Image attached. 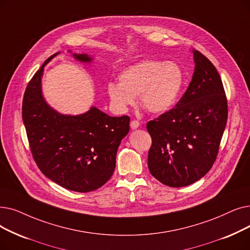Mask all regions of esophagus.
Listing matches in <instances>:
<instances>
[{"label":"esophagus","mask_w":250,"mask_h":250,"mask_svg":"<svg viewBox=\"0 0 250 250\" xmlns=\"http://www.w3.org/2000/svg\"><path fill=\"white\" fill-rule=\"evenodd\" d=\"M139 126H140L139 122H137V121H132V122H131V127H132V129H137Z\"/></svg>","instance_id":"obj_1"}]
</instances>
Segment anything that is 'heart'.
I'll return each instance as SVG.
<instances>
[{
  "label": "heart",
  "mask_w": 250,
  "mask_h": 250,
  "mask_svg": "<svg viewBox=\"0 0 250 250\" xmlns=\"http://www.w3.org/2000/svg\"><path fill=\"white\" fill-rule=\"evenodd\" d=\"M117 83L107 84L108 97L119 112H125L140 104L153 114L169 111L179 100L185 83V74L175 61L147 59L125 68L118 75Z\"/></svg>",
  "instance_id": "b5f03b06"
}]
</instances>
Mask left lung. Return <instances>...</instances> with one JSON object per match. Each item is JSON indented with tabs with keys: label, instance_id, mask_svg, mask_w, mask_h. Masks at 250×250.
Segmentation results:
<instances>
[{
	"label": "left lung",
	"instance_id": "left-lung-1",
	"mask_svg": "<svg viewBox=\"0 0 250 250\" xmlns=\"http://www.w3.org/2000/svg\"><path fill=\"white\" fill-rule=\"evenodd\" d=\"M192 81L176 107L147 124L152 145L151 175L179 188L197 182L211 168L228 118L223 83L213 64L196 50Z\"/></svg>",
	"mask_w": 250,
	"mask_h": 250
}]
</instances>
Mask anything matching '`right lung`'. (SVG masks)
Returning a JSON list of instances; mask_svg holds the SVG:
<instances>
[{
	"label": "right lung",
	"mask_w": 250,
	"mask_h": 250,
	"mask_svg": "<svg viewBox=\"0 0 250 250\" xmlns=\"http://www.w3.org/2000/svg\"><path fill=\"white\" fill-rule=\"evenodd\" d=\"M71 53L90 64L94 57ZM49 57L31 79L23 97L22 119L30 150L44 175L59 186L91 192L102 187L115 168L118 146L129 131V117L110 116L96 106L82 114H62L46 101L42 79Z\"/></svg>",
	"instance_id": "add662e5"
}]
</instances>
